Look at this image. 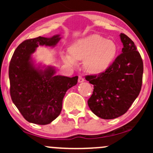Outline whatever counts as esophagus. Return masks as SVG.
<instances>
[{"label": "esophagus", "instance_id": "1", "mask_svg": "<svg viewBox=\"0 0 153 153\" xmlns=\"http://www.w3.org/2000/svg\"><path fill=\"white\" fill-rule=\"evenodd\" d=\"M85 80H84V79H83V76H79V79H78V82L79 83H82Z\"/></svg>", "mask_w": 153, "mask_h": 153}]
</instances>
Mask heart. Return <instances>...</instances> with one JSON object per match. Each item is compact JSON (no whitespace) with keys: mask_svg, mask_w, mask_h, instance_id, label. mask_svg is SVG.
<instances>
[{"mask_svg":"<svg viewBox=\"0 0 153 153\" xmlns=\"http://www.w3.org/2000/svg\"><path fill=\"white\" fill-rule=\"evenodd\" d=\"M68 51L70 54L61 55L65 63L76 66L77 61H83V68L88 73L100 74L114 62L118 47L114 41L93 34L74 42Z\"/></svg>","mask_w":153,"mask_h":153,"instance_id":"b5f03b06","label":"heart"}]
</instances>
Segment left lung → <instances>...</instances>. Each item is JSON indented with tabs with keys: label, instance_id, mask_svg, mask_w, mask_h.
<instances>
[{
	"label": "left lung",
	"instance_id": "obj_1",
	"mask_svg": "<svg viewBox=\"0 0 153 153\" xmlns=\"http://www.w3.org/2000/svg\"><path fill=\"white\" fill-rule=\"evenodd\" d=\"M122 53L106 72L88 75L85 79L94 85L88 101L94 114L102 119H114L125 114L137 97L142 85L143 64L134 42L120 33Z\"/></svg>",
	"mask_w": 153,
	"mask_h": 153
}]
</instances>
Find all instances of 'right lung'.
I'll return each mask as SVG.
<instances>
[{
    "label": "right lung",
    "instance_id": "right-lung-1",
    "mask_svg": "<svg viewBox=\"0 0 153 153\" xmlns=\"http://www.w3.org/2000/svg\"><path fill=\"white\" fill-rule=\"evenodd\" d=\"M61 37H38L18 46L10 60L9 78L12 102L29 123L47 125L59 116L67 91L78 76L55 75L52 66H37L32 58L38 46L55 47Z\"/></svg>",
    "mask_w": 153,
    "mask_h": 153
}]
</instances>
